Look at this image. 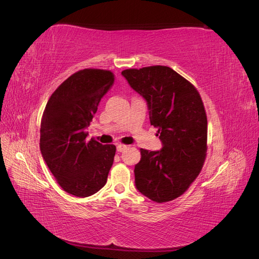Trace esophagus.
<instances>
[{
  "mask_svg": "<svg viewBox=\"0 0 259 259\" xmlns=\"http://www.w3.org/2000/svg\"><path fill=\"white\" fill-rule=\"evenodd\" d=\"M126 148H127L126 145H117L116 146V150H117V152H123Z\"/></svg>",
  "mask_w": 259,
  "mask_h": 259,
  "instance_id": "obj_1",
  "label": "esophagus"
}]
</instances>
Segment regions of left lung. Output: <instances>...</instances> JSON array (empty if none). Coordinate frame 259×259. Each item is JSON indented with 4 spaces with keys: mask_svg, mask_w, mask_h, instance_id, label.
Returning a JSON list of instances; mask_svg holds the SVG:
<instances>
[{
    "mask_svg": "<svg viewBox=\"0 0 259 259\" xmlns=\"http://www.w3.org/2000/svg\"><path fill=\"white\" fill-rule=\"evenodd\" d=\"M122 75L146 99L150 123L163 145L159 151L140 149L136 188L156 203L175 200L194 182L205 161L207 117L200 94L166 66L126 69Z\"/></svg>",
    "mask_w": 259,
    "mask_h": 259,
    "instance_id": "1",
    "label": "left lung"
}]
</instances>
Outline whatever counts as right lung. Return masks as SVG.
<instances>
[{
  "instance_id": "1",
  "label": "right lung",
  "mask_w": 259,
  "mask_h": 259,
  "mask_svg": "<svg viewBox=\"0 0 259 259\" xmlns=\"http://www.w3.org/2000/svg\"><path fill=\"white\" fill-rule=\"evenodd\" d=\"M114 82L109 70L83 69L62 82L44 109L40 149L44 161L66 192L90 197L103 188L116 148L86 140V128Z\"/></svg>"
}]
</instances>
